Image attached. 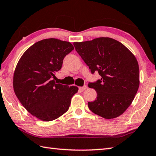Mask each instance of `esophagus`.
Wrapping results in <instances>:
<instances>
[{"label": "esophagus", "mask_w": 156, "mask_h": 156, "mask_svg": "<svg viewBox=\"0 0 156 156\" xmlns=\"http://www.w3.org/2000/svg\"><path fill=\"white\" fill-rule=\"evenodd\" d=\"M87 86H83V87H79V90H81V91H84L85 90H86L87 89Z\"/></svg>", "instance_id": "34e87169"}]
</instances>
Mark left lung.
<instances>
[{
	"instance_id": "1",
	"label": "left lung",
	"mask_w": 156,
	"mask_h": 156,
	"mask_svg": "<svg viewBox=\"0 0 156 156\" xmlns=\"http://www.w3.org/2000/svg\"><path fill=\"white\" fill-rule=\"evenodd\" d=\"M73 45L91 73L98 71L101 77L88 84L97 92L95 101L88 102L90 111L105 119L121 115L131 105L139 87L136 58L122 43L108 37Z\"/></svg>"
}]
</instances>
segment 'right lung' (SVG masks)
I'll return each instance as SVG.
<instances>
[{"mask_svg": "<svg viewBox=\"0 0 156 156\" xmlns=\"http://www.w3.org/2000/svg\"><path fill=\"white\" fill-rule=\"evenodd\" d=\"M74 49L70 42L47 39L35 43L17 63L13 75V90L26 110L42 121L49 122L69 110L77 86L54 81L64 57Z\"/></svg>", "mask_w": 156, "mask_h": 156, "instance_id": "obj_1", "label": "right lung"}]
</instances>
